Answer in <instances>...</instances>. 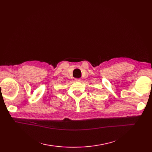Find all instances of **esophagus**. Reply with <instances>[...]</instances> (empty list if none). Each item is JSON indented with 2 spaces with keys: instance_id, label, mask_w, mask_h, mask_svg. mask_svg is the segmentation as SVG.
Segmentation results:
<instances>
[{
  "instance_id": "1",
  "label": "esophagus",
  "mask_w": 152,
  "mask_h": 152,
  "mask_svg": "<svg viewBox=\"0 0 152 152\" xmlns=\"http://www.w3.org/2000/svg\"><path fill=\"white\" fill-rule=\"evenodd\" d=\"M76 81H81V79L77 78V79H76Z\"/></svg>"
}]
</instances>
